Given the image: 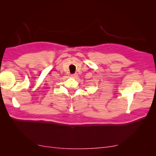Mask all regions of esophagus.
Wrapping results in <instances>:
<instances>
[{
    "label": "esophagus",
    "instance_id": "1",
    "mask_svg": "<svg viewBox=\"0 0 156 156\" xmlns=\"http://www.w3.org/2000/svg\"><path fill=\"white\" fill-rule=\"evenodd\" d=\"M77 76H78V74H77V73H75V74L71 75V77H72V78H76Z\"/></svg>",
    "mask_w": 156,
    "mask_h": 156
}]
</instances>
